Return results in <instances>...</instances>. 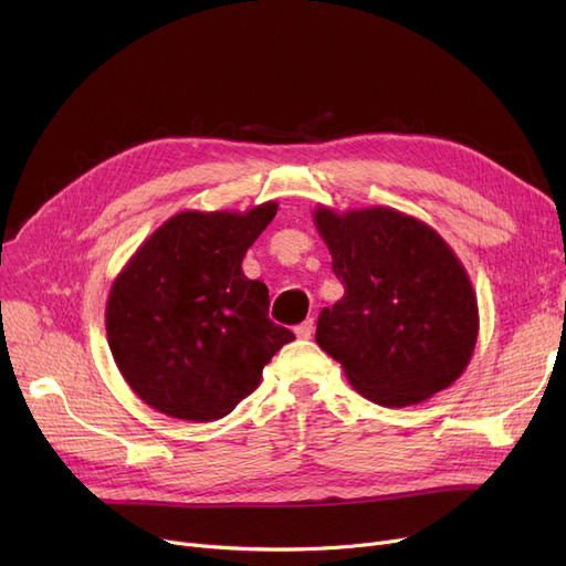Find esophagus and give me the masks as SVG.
<instances>
[{
  "label": "esophagus",
  "instance_id": "1",
  "mask_svg": "<svg viewBox=\"0 0 566 566\" xmlns=\"http://www.w3.org/2000/svg\"><path fill=\"white\" fill-rule=\"evenodd\" d=\"M314 328H316V323H314V318H307V321H303L298 328H295V335H298L301 339H312V335H314Z\"/></svg>",
  "mask_w": 566,
  "mask_h": 566
}]
</instances>
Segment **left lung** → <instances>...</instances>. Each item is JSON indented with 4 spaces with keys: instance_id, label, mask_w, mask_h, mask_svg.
<instances>
[{
    "instance_id": "obj_1",
    "label": "left lung",
    "mask_w": 566,
    "mask_h": 566,
    "mask_svg": "<svg viewBox=\"0 0 566 566\" xmlns=\"http://www.w3.org/2000/svg\"><path fill=\"white\" fill-rule=\"evenodd\" d=\"M314 222L344 286V298L318 314L316 344L380 406L420 403L450 388L480 331L478 298L452 248L385 206L342 216L318 206Z\"/></svg>"
}]
</instances>
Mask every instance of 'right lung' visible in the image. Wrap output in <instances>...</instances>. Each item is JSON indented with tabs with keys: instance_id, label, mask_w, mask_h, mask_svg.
I'll return each instance as SVG.
<instances>
[{
	"instance_id": "obj_1",
	"label": "right lung",
	"mask_w": 566,
	"mask_h": 566,
	"mask_svg": "<svg viewBox=\"0 0 566 566\" xmlns=\"http://www.w3.org/2000/svg\"><path fill=\"white\" fill-rule=\"evenodd\" d=\"M275 213V201L245 213L184 211L148 235L116 275L107 342L144 403L176 420H220L295 339L268 318V286L241 268Z\"/></svg>"
}]
</instances>
